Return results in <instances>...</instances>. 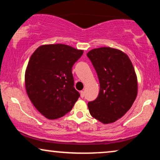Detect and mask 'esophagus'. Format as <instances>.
Here are the masks:
<instances>
[{
  "mask_svg": "<svg viewBox=\"0 0 160 160\" xmlns=\"http://www.w3.org/2000/svg\"><path fill=\"white\" fill-rule=\"evenodd\" d=\"M80 95H81V98H84V91H81L80 92Z\"/></svg>",
  "mask_w": 160,
  "mask_h": 160,
  "instance_id": "esophagus-1",
  "label": "esophagus"
}]
</instances>
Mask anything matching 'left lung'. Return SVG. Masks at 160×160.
I'll return each instance as SVG.
<instances>
[{"label":"left lung","instance_id":"obj_1","mask_svg":"<svg viewBox=\"0 0 160 160\" xmlns=\"http://www.w3.org/2000/svg\"><path fill=\"white\" fill-rule=\"evenodd\" d=\"M100 82L97 99L88 102L92 117L103 124L113 123L128 112L138 95V79L128 55L108 47L87 53Z\"/></svg>","mask_w":160,"mask_h":160}]
</instances>
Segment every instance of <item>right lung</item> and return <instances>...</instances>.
I'll use <instances>...</instances> for the list:
<instances>
[{
	"label": "right lung",
	"instance_id": "right-lung-1",
	"mask_svg": "<svg viewBox=\"0 0 160 160\" xmlns=\"http://www.w3.org/2000/svg\"><path fill=\"white\" fill-rule=\"evenodd\" d=\"M84 50L66 44L41 45L30 57L25 73V90L37 110L48 119L63 117L79 98L72 67Z\"/></svg>",
	"mask_w": 160,
	"mask_h": 160
}]
</instances>
